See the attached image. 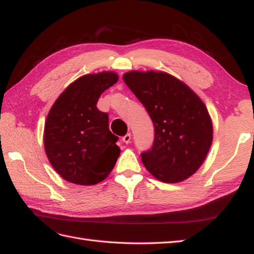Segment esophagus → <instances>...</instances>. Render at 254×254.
<instances>
[{
	"mask_svg": "<svg viewBox=\"0 0 254 254\" xmlns=\"http://www.w3.org/2000/svg\"><path fill=\"white\" fill-rule=\"evenodd\" d=\"M130 140H131V135L130 133H127V135H125L123 137V141L125 142V143H129L130 142Z\"/></svg>",
	"mask_w": 254,
	"mask_h": 254,
	"instance_id": "obj_1",
	"label": "esophagus"
}]
</instances>
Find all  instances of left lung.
<instances>
[{
    "mask_svg": "<svg viewBox=\"0 0 254 254\" xmlns=\"http://www.w3.org/2000/svg\"><path fill=\"white\" fill-rule=\"evenodd\" d=\"M123 79L155 126L154 145L141 154L143 166L162 183L188 179L203 164L213 139L205 105L188 85L165 71L131 70Z\"/></svg>",
    "mask_w": 254,
    "mask_h": 254,
    "instance_id": "1",
    "label": "left lung"
}]
</instances>
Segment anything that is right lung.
I'll list each match as a JSON object with an SVG mask.
<instances>
[{"instance_id":"add662e5","label":"right lung","mask_w":254,"mask_h":254,"mask_svg":"<svg viewBox=\"0 0 254 254\" xmlns=\"http://www.w3.org/2000/svg\"><path fill=\"white\" fill-rule=\"evenodd\" d=\"M118 82L115 71L87 74L74 80L53 104L44 126V148L62 178L96 185L111 174L121 154L118 137L108 128V114L96 104Z\"/></svg>"}]
</instances>
